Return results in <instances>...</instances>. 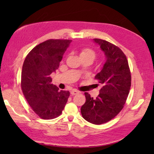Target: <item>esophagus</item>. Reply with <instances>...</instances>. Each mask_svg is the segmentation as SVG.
<instances>
[{
	"label": "esophagus",
	"mask_w": 154,
	"mask_h": 154,
	"mask_svg": "<svg viewBox=\"0 0 154 154\" xmlns=\"http://www.w3.org/2000/svg\"><path fill=\"white\" fill-rule=\"evenodd\" d=\"M79 92H78V91H77V90H71V95H76V94H79Z\"/></svg>",
	"instance_id": "esophagus-1"
}]
</instances>
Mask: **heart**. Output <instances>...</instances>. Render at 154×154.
<instances>
[{"mask_svg": "<svg viewBox=\"0 0 154 154\" xmlns=\"http://www.w3.org/2000/svg\"><path fill=\"white\" fill-rule=\"evenodd\" d=\"M80 57H90V58H92L94 60L96 57V54L92 49L85 48L81 51Z\"/></svg>", "mask_w": 154, "mask_h": 154, "instance_id": "obj_1", "label": "heart"}]
</instances>
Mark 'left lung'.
Segmentation results:
<instances>
[{"label":"left lung","mask_w":154,"mask_h":154,"mask_svg":"<svg viewBox=\"0 0 154 154\" xmlns=\"http://www.w3.org/2000/svg\"><path fill=\"white\" fill-rule=\"evenodd\" d=\"M93 40L104 52L106 62L95 76L101 85L100 93L93 98L85 92L86 100L81 113L86 121L99 125L110 121L123 109L131 85V75L126 56L118 47L100 38Z\"/></svg>","instance_id":"obj_1"}]
</instances>
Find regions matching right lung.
Returning <instances> with one entry per match:
<instances>
[{
	"instance_id": "obj_1",
	"label": "right lung",
	"mask_w": 154,
	"mask_h": 154,
	"mask_svg": "<svg viewBox=\"0 0 154 154\" xmlns=\"http://www.w3.org/2000/svg\"><path fill=\"white\" fill-rule=\"evenodd\" d=\"M71 40L49 39L31 50L22 66L21 87L30 107L41 118L51 119L62 113L70 92L59 90L50 75L59 68Z\"/></svg>"
}]
</instances>
